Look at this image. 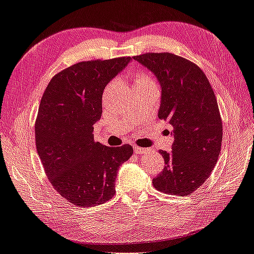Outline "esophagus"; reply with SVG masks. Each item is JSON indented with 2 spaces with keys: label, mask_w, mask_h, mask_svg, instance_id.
Returning <instances> with one entry per match:
<instances>
[{
  "label": "esophagus",
  "mask_w": 254,
  "mask_h": 254,
  "mask_svg": "<svg viewBox=\"0 0 254 254\" xmlns=\"http://www.w3.org/2000/svg\"><path fill=\"white\" fill-rule=\"evenodd\" d=\"M133 149H134V152H136L137 154H143V153L149 151V149H147V148H141V147H137V146Z\"/></svg>",
  "instance_id": "esophagus-1"
}]
</instances>
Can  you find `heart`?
Wrapping results in <instances>:
<instances>
[{"label":"heart","instance_id":"obj_1","mask_svg":"<svg viewBox=\"0 0 254 254\" xmlns=\"http://www.w3.org/2000/svg\"><path fill=\"white\" fill-rule=\"evenodd\" d=\"M136 83H140V82H152L150 80V77L147 75H139L136 77V80H134Z\"/></svg>","mask_w":254,"mask_h":254}]
</instances>
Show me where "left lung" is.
Returning a JSON list of instances; mask_svg holds the SVG:
<instances>
[{
	"label": "left lung",
	"mask_w": 254,
	"mask_h": 254,
	"mask_svg": "<svg viewBox=\"0 0 254 254\" xmlns=\"http://www.w3.org/2000/svg\"><path fill=\"white\" fill-rule=\"evenodd\" d=\"M161 86L158 117L173 127L172 152L160 150L164 169L152 180L158 190L188 196L209 178L219 157L221 118L205 73L193 62L169 53L134 56Z\"/></svg>",
	"instance_id": "obj_1"
}]
</instances>
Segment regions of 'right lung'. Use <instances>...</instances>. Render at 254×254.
Here are the masks:
<instances>
[{"mask_svg": "<svg viewBox=\"0 0 254 254\" xmlns=\"http://www.w3.org/2000/svg\"><path fill=\"white\" fill-rule=\"evenodd\" d=\"M131 61L130 57L83 61L56 74L41 97L35 124L38 156L54 188L79 207L111 199L120 165L132 147L94 141L105 86Z\"/></svg>", "mask_w": 254, "mask_h": 254, "instance_id": "1", "label": "right lung"}]
</instances>
